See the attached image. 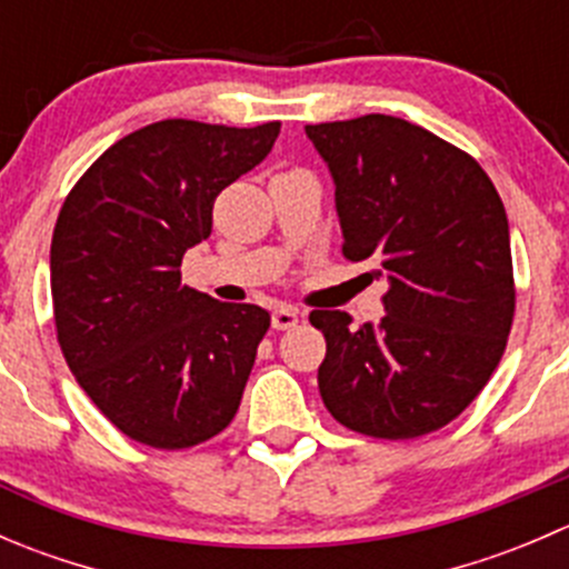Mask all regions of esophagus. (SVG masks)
<instances>
[{
	"instance_id": "34e87169",
	"label": "esophagus",
	"mask_w": 569,
	"mask_h": 569,
	"mask_svg": "<svg viewBox=\"0 0 569 569\" xmlns=\"http://www.w3.org/2000/svg\"><path fill=\"white\" fill-rule=\"evenodd\" d=\"M297 321H300V313L295 311V308L289 306H280L272 311V327L274 330H289V327H295Z\"/></svg>"
}]
</instances>
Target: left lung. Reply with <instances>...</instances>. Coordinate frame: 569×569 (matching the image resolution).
I'll list each match as a JSON object with an SVG mask.
<instances>
[{"label":"left lung","mask_w":569,"mask_h":569,"mask_svg":"<svg viewBox=\"0 0 569 569\" xmlns=\"http://www.w3.org/2000/svg\"><path fill=\"white\" fill-rule=\"evenodd\" d=\"M306 134L336 183L343 256H375L388 280L377 325L311 313L327 341L321 401L371 438L435 432L479 396L507 347L515 280L501 198L476 159L410 120L363 114Z\"/></svg>","instance_id":"obj_1"}]
</instances>
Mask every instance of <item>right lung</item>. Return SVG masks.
<instances>
[{
	"instance_id": "add662e5",
	"label": "right lung",
	"mask_w": 569,
	"mask_h": 569,
	"mask_svg": "<svg viewBox=\"0 0 569 569\" xmlns=\"http://www.w3.org/2000/svg\"><path fill=\"white\" fill-rule=\"evenodd\" d=\"M280 123L159 120L107 148L51 237L57 341L82 391L137 443L189 449L231 423L269 327L258 306L181 286L228 183L261 164Z\"/></svg>"
}]
</instances>
